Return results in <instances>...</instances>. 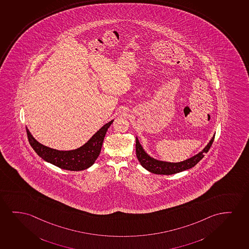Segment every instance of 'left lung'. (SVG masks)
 <instances>
[{"mask_svg": "<svg viewBox=\"0 0 249 249\" xmlns=\"http://www.w3.org/2000/svg\"><path fill=\"white\" fill-rule=\"evenodd\" d=\"M214 135L215 134H213V138L210 139V142H208V144L204 147V149H202L199 153H197V155H194L193 157L187 159L183 161L175 163V162L163 161V160L153 158L142 148L141 143L139 142L138 137H136V155L139 163L141 164L142 167L151 173L157 175L176 174L178 172L192 168L194 165H197V163L204 158V154L209 151V149H210V147L213 143Z\"/></svg>", "mask_w": 249, "mask_h": 249, "instance_id": "8db88e82", "label": "left lung"}]
</instances>
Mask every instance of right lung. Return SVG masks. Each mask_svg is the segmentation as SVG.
<instances>
[{"instance_id":"right-lung-1","label":"right lung","mask_w":249,"mask_h":249,"mask_svg":"<svg viewBox=\"0 0 249 249\" xmlns=\"http://www.w3.org/2000/svg\"><path fill=\"white\" fill-rule=\"evenodd\" d=\"M113 121L111 120L109 123L105 124L84 145L72 150H57L43 145L33 137L26 126L27 135L29 143L32 146L34 150L45 161L63 170L83 171L89 168L97 160L105 136Z\"/></svg>"}]
</instances>
